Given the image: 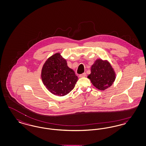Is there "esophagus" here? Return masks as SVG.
<instances>
[{
    "instance_id": "34e87169",
    "label": "esophagus",
    "mask_w": 146,
    "mask_h": 146,
    "mask_svg": "<svg viewBox=\"0 0 146 146\" xmlns=\"http://www.w3.org/2000/svg\"><path fill=\"white\" fill-rule=\"evenodd\" d=\"M86 76V73H83L79 75L80 78H83V77H85Z\"/></svg>"
}]
</instances>
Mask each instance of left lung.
<instances>
[{
	"label": "left lung",
	"instance_id": "left-lung-1",
	"mask_svg": "<svg viewBox=\"0 0 146 146\" xmlns=\"http://www.w3.org/2000/svg\"><path fill=\"white\" fill-rule=\"evenodd\" d=\"M88 78L98 90H104L111 86L116 77L110 63L97 59L92 65L91 73Z\"/></svg>",
	"mask_w": 146,
	"mask_h": 146
}]
</instances>
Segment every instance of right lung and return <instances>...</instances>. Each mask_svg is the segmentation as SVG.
<instances>
[{
    "instance_id": "1",
    "label": "right lung",
    "mask_w": 146,
    "mask_h": 146,
    "mask_svg": "<svg viewBox=\"0 0 146 146\" xmlns=\"http://www.w3.org/2000/svg\"><path fill=\"white\" fill-rule=\"evenodd\" d=\"M42 83L46 89L55 95L63 96L72 90L78 81L74 71L69 68L67 61L56 53L44 64L42 70Z\"/></svg>"
}]
</instances>
